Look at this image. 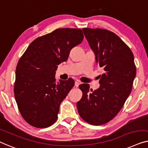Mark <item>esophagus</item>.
I'll list each match as a JSON object with an SVG mask.
<instances>
[{
	"label": "esophagus",
	"mask_w": 148,
	"mask_h": 148,
	"mask_svg": "<svg viewBox=\"0 0 148 148\" xmlns=\"http://www.w3.org/2000/svg\"><path fill=\"white\" fill-rule=\"evenodd\" d=\"M80 82H79L78 80L75 81V86H76V87H78L79 85H80Z\"/></svg>",
	"instance_id": "1"
}]
</instances>
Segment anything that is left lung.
Returning a JSON list of instances; mask_svg holds the SVG:
<instances>
[{"mask_svg":"<svg viewBox=\"0 0 148 148\" xmlns=\"http://www.w3.org/2000/svg\"><path fill=\"white\" fill-rule=\"evenodd\" d=\"M82 31L96 64L105 72L99 76V88L92 92L88 84L79 86L82 97L77 102V109L85 121L99 125L113 119L121 109L132 92L136 68L132 51L115 33L103 29Z\"/></svg>","mask_w":148,"mask_h":148,"instance_id":"8db88e82","label":"left lung"}]
</instances>
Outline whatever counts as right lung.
<instances>
[{
	"label": "right lung",
	"instance_id": "right-lung-1",
	"mask_svg": "<svg viewBox=\"0 0 148 148\" xmlns=\"http://www.w3.org/2000/svg\"><path fill=\"white\" fill-rule=\"evenodd\" d=\"M83 38L80 29H58L35 39L20 58L14 94L21 114L31 125L47 127L57 120L60 104L74 86V80L57 82L56 71Z\"/></svg>",
	"mask_w": 148,
	"mask_h": 148
}]
</instances>
